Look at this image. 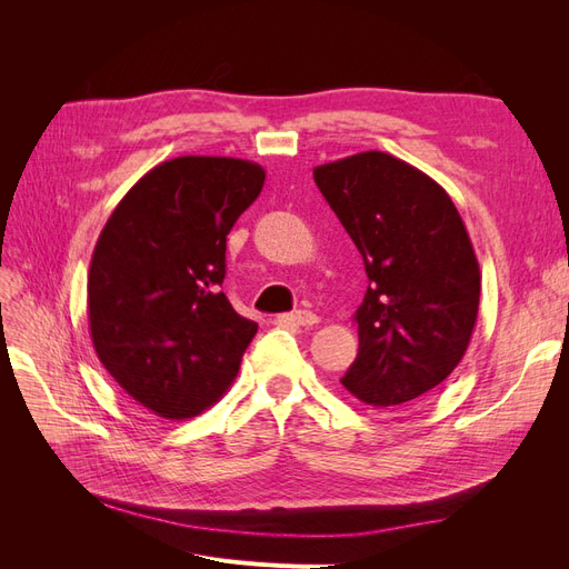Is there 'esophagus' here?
I'll return each mask as SVG.
<instances>
[{
	"instance_id": "34e87169",
	"label": "esophagus",
	"mask_w": 569,
	"mask_h": 569,
	"mask_svg": "<svg viewBox=\"0 0 569 569\" xmlns=\"http://www.w3.org/2000/svg\"><path fill=\"white\" fill-rule=\"evenodd\" d=\"M280 322L297 325V327H313L318 322V316H313L311 311H295V313H289V316H282Z\"/></svg>"
}]
</instances>
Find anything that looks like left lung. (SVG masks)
<instances>
[{
  "label": "left lung",
  "mask_w": 569,
  "mask_h": 569,
  "mask_svg": "<svg viewBox=\"0 0 569 569\" xmlns=\"http://www.w3.org/2000/svg\"><path fill=\"white\" fill-rule=\"evenodd\" d=\"M313 178L370 280L341 385L375 408L418 399L456 370L479 311V263L456 203L385 151L316 166Z\"/></svg>",
  "instance_id": "obj_1"
}]
</instances>
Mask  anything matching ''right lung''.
I'll return each instance as SVG.
<instances>
[{"label":"right lung","mask_w":569,"mask_h":569,"mask_svg":"<svg viewBox=\"0 0 569 569\" xmlns=\"http://www.w3.org/2000/svg\"><path fill=\"white\" fill-rule=\"evenodd\" d=\"M263 182L253 161H163L130 187L97 239L88 272L94 351L153 416L194 418L234 382L258 325L220 291L226 239Z\"/></svg>","instance_id":"1"}]
</instances>
